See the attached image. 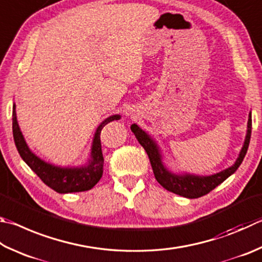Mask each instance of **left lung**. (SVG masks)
Segmentation results:
<instances>
[{"mask_svg": "<svg viewBox=\"0 0 262 262\" xmlns=\"http://www.w3.org/2000/svg\"><path fill=\"white\" fill-rule=\"evenodd\" d=\"M130 129L134 133V135L136 136L137 141L140 142V144L144 147L147 156H149L155 178L160 183V185H163L168 191L179 194V196L193 199L202 197L204 194L212 191L214 188H216L219 184H221L223 181L234 174L237 168L239 167L247 152V147H249L250 144L252 130V113H249L245 141L235 164L230 166V167L221 170V172L212 175H206V177L189 173H173L172 170H169L165 166L163 161V155H161V151L159 149V145L157 144V142L146 132L142 129L141 127L137 126L136 123H133L130 126Z\"/></svg>", "mask_w": 262, "mask_h": 262, "instance_id": "8db88e82", "label": "left lung"}]
</instances>
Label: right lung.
<instances>
[{"label": "right lung", "mask_w": 262, "mask_h": 262, "mask_svg": "<svg viewBox=\"0 0 262 262\" xmlns=\"http://www.w3.org/2000/svg\"><path fill=\"white\" fill-rule=\"evenodd\" d=\"M121 117L113 115L101 122L95 132L92 150L85 165L77 167H61L42 160L33 154L28 147L24 135L19 128L16 115V104L12 106V133L13 140L21 159L30 166L31 169L39 177L43 183L58 193H70L87 191L92 189L103 175L104 158L101 145V130L108 122L119 120Z\"/></svg>", "instance_id": "obj_1"}]
</instances>
